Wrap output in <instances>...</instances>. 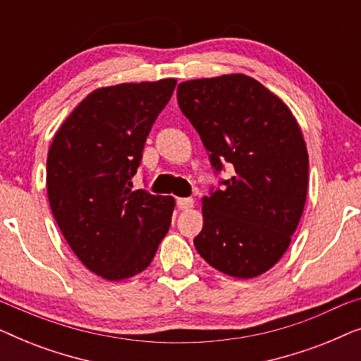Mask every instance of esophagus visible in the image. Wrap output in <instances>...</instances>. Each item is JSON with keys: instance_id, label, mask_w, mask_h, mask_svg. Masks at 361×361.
<instances>
[{"instance_id": "1", "label": "esophagus", "mask_w": 361, "mask_h": 361, "mask_svg": "<svg viewBox=\"0 0 361 361\" xmlns=\"http://www.w3.org/2000/svg\"><path fill=\"white\" fill-rule=\"evenodd\" d=\"M177 207L180 210H190L194 207V200L192 199H177Z\"/></svg>"}]
</instances>
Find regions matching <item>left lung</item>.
<instances>
[{
  "label": "left lung",
  "mask_w": 361,
  "mask_h": 361,
  "mask_svg": "<svg viewBox=\"0 0 361 361\" xmlns=\"http://www.w3.org/2000/svg\"><path fill=\"white\" fill-rule=\"evenodd\" d=\"M177 102L219 172L235 174L202 199L199 255L231 278L251 279L283 258L302 216L305 141L289 106L245 73L179 83Z\"/></svg>",
  "instance_id": "left-lung-1"
}]
</instances>
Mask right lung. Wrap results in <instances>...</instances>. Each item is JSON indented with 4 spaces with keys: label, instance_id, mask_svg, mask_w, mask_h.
I'll use <instances>...</instances> for the list:
<instances>
[{
    "label": "right lung",
    "instance_id": "add662e5",
    "mask_svg": "<svg viewBox=\"0 0 361 361\" xmlns=\"http://www.w3.org/2000/svg\"><path fill=\"white\" fill-rule=\"evenodd\" d=\"M177 80L120 83L87 95L47 154L52 215L77 258L106 281L140 274L171 226L174 197L131 190L152 123Z\"/></svg>",
    "mask_w": 361,
    "mask_h": 361
}]
</instances>
